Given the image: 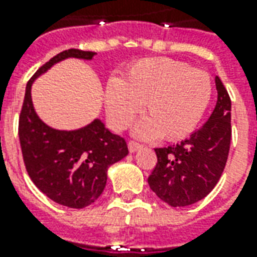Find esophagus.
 I'll return each instance as SVG.
<instances>
[{"label":"esophagus","mask_w":257,"mask_h":257,"mask_svg":"<svg viewBox=\"0 0 257 257\" xmlns=\"http://www.w3.org/2000/svg\"><path fill=\"white\" fill-rule=\"evenodd\" d=\"M142 147V145H139L138 142H135V140H129L128 142V149L131 153H135V151H138Z\"/></svg>","instance_id":"1"}]
</instances>
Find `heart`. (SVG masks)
<instances>
[{"label":"heart","instance_id":"obj_1","mask_svg":"<svg viewBox=\"0 0 257 257\" xmlns=\"http://www.w3.org/2000/svg\"><path fill=\"white\" fill-rule=\"evenodd\" d=\"M212 96L209 74L168 58L143 59L134 63L119 79L106 86L107 115L114 128L123 129L139 114L145 118L136 128L140 138L180 139L193 131L204 115Z\"/></svg>","mask_w":257,"mask_h":257}]
</instances>
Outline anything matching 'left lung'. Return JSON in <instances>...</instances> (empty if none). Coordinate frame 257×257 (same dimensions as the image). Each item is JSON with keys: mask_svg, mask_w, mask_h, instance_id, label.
Here are the masks:
<instances>
[{"mask_svg": "<svg viewBox=\"0 0 257 257\" xmlns=\"http://www.w3.org/2000/svg\"><path fill=\"white\" fill-rule=\"evenodd\" d=\"M217 101L209 119L179 145L154 149L150 189L171 206H187L213 190L226 167L231 142V99L219 77Z\"/></svg>", "mask_w": 257, "mask_h": 257, "instance_id": "1", "label": "left lung"}]
</instances>
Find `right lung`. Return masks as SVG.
Returning a JSON list of instances; mask_svg holds the SVG:
<instances>
[{"label":"right lung","mask_w":257,"mask_h":257,"mask_svg":"<svg viewBox=\"0 0 257 257\" xmlns=\"http://www.w3.org/2000/svg\"><path fill=\"white\" fill-rule=\"evenodd\" d=\"M93 55L68 49L38 68L27 82L19 117L20 147L33 183L52 201L75 209L93 204L100 197L106 187L107 169L128 154V146L100 119L77 131H58L45 125L34 111L31 84L63 59L90 60Z\"/></svg>","instance_id":"add662e5"}]
</instances>
